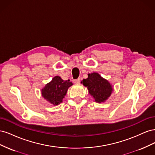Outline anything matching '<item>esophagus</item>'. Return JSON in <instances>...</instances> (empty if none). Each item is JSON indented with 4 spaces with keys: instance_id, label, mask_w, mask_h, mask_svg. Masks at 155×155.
I'll return each instance as SVG.
<instances>
[{
    "instance_id": "obj_1",
    "label": "esophagus",
    "mask_w": 155,
    "mask_h": 155,
    "mask_svg": "<svg viewBox=\"0 0 155 155\" xmlns=\"http://www.w3.org/2000/svg\"><path fill=\"white\" fill-rule=\"evenodd\" d=\"M74 83H80V78H78L76 79H74Z\"/></svg>"
}]
</instances>
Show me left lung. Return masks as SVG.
<instances>
[{"mask_svg": "<svg viewBox=\"0 0 155 155\" xmlns=\"http://www.w3.org/2000/svg\"><path fill=\"white\" fill-rule=\"evenodd\" d=\"M81 83L87 87L89 94L98 103L104 102L112 92V86L109 81L96 72L88 74V78L84 79Z\"/></svg>", "mask_w": 155, "mask_h": 155, "instance_id": "1", "label": "left lung"}]
</instances>
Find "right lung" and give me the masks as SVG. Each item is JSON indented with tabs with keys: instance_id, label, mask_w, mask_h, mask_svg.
<instances>
[{
	"instance_id": "obj_1",
	"label": "right lung",
	"mask_w": 155,
	"mask_h": 155,
	"mask_svg": "<svg viewBox=\"0 0 155 155\" xmlns=\"http://www.w3.org/2000/svg\"><path fill=\"white\" fill-rule=\"evenodd\" d=\"M72 85V83L69 79L64 81L61 77L55 76L42 89V96L50 104L58 105L63 101L68 87Z\"/></svg>"
}]
</instances>
